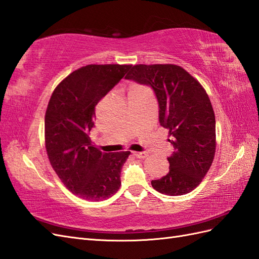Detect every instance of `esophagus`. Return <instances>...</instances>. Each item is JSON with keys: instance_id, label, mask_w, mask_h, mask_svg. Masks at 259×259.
I'll use <instances>...</instances> for the list:
<instances>
[{"instance_id": "34e87169", "label": "esophagus", "mask_w": 259, "mask_h": 259, "mask_svg": "<svg viewBox=\"0 0 259 259\" xmlns=\"http://www.w3.org/2000/svg\"><path fill=\"white\" fill-rule=\"evenodd\" d=\"M134 155L138 158H145L148 157V154L147 153H143V152H135Z\"/></svg>"}]
</instances>
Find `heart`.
<instances>
[{
    "label": "heart",
    "mask_w": 259,
    "mask_h": 259,
    "mask_svg": "<svg viewBox=\"0 0 259 259\" xmlns=\"http://www.w3.org/2000/svg\"><path fill=\"white\" fill-rule=\"evenodd\" d=\"M140 89H143V88H141V86H139V85H134L131 88V90H130V92H132V91H137V90H140Z\"/></svg>",
    "instance_id": "obj_1"
}]
</instances>
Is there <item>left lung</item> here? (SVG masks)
Here are the masks:
<instances>
[{
    "label": "left lung",
    "mask_w": 259,
    "mask_h": 259,
    "mask_svg": "<svg viewBox=\"0 0 259 259\" xmlns=\"http://www.w3.org/2000/svg\"><path fill=\"white\" fill-rule=\"evenodd\" d=\"M125 78L153 89L160 123L168 129L175 149L167 158L169 171L152 181V187L168 196L190 193L202 182L215 154V117L207 92L176 64H137Z\"/></svg>",
    "instance_id": "obj_1"
}]
</instances>
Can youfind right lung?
Wrapping results in <instances>:
<instances>
[{
    "mask_svg": "<svg viewBox=\"0 0 259 259\" xmlns=\"http://www.w3.org/2000/svg\"><path fill=\"white\" fill-rule=\"evenodd\" d=\"M131 68L130 64H89L58 84L45 116V145L52 168L72 194L102 201L120 188L129 151L103 153L89 134L95 107Z\"/></svg>",
    "mask_w": 259,
    "mask_h": 259,
    "instance_id": "obj_1",
    "label": "right lung"
}]
</instances>
